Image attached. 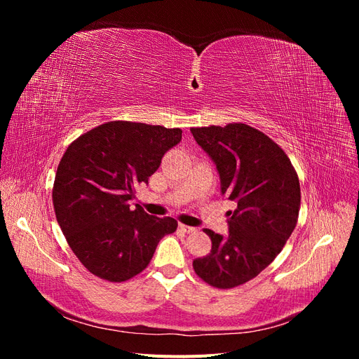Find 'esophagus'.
<instances>
[{
  "label": "esophagus",
  "mask_w": 359,
  "mask_h": 359,
  "mask_svg": "<svg viewBox=\"0 0 359 359\" xmlns=\"http://www.w3.org/2000/svg\"><path fill=\"white\" fill-rule=\"evenodd\" d=\"M180 229H181L182 232H186V233L196 232V227H191V226H187V224H184V223H180Z\"/></svg>",
  "instance_id": "esophagus-1"
}]
</instances>
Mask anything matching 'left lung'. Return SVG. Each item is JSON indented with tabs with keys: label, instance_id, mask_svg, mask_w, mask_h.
Returning a JSON list of instances; mask_svg holds the SVG:
<instances>
[{
	"label": "left lung",
	"instance_id": "8db88e82",
	"mask_svg": "<svg viewBox=\"0 0 359 359\" xmlns=\"http://www.w3.org/2000/svg\"><path fill=\"white\" fill-rule=\"evenodd\" d=\"M214 160L222 193L236 202L229 211V236L210 229L211 252L193 269L217 289L238 287L273 262L295 229L301 189L287 154L265 133L243 123L190 128Z\"/></svg>",
	"mask_w": 359,
	"mask_h": 359
}]
</instances>
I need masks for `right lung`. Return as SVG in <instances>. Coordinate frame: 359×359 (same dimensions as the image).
<instances>
[{"mask_svg": "<svg viewBox=\"0 0 359 359\" xmlns=\"http://www.w3.org/2000/svg\"><path fill=\"white\" fill-rule=\"evenodd\" d=\"M181 128L109 121L74 139L52 189L57 222L73 253L91 274L114 283L148 266L163 236L177 231L172 217L130 208L139 184L181 142Z\"/></svg>", "mask_w": 359, "mask_h": 359, "instance_id": "right-lung-1", "label": "right lung"}]
</instances>
